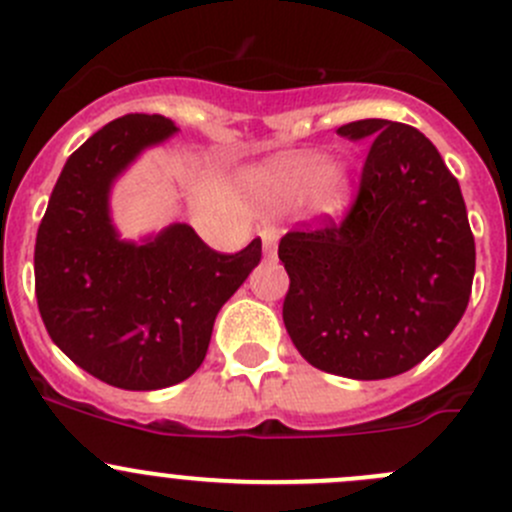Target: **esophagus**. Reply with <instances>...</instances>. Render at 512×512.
I'll return each mask as SVG.
<instances>
[{"label": "esophagus", "instance_id": "1", "mask_svg": "<svg viewBox=\"0 0 512 512\" xmlns=\"http://www.w3.org/2000/svg\"><path fill=\"white\" fill-rule=\"evenodd\" d=\"M260 237H262V247H265V255H272L277 247V240H280V232H277L275 227H262Z\"/></svg>", "mask_w": 512, "mask_h": 512}]
</instances>
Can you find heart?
Masks as SVG:
<instances>
[{
  "instance_id": "b5f03b06",
  "label": "heart",
  "mask_w": 512,
  "mask_h": 512,
  "mask_svg": "<svg viewBox=\"0 0 512 512\" xmlns=\"http://www.w3.org/2000/svg\"><path fill=\"white\" fill-rule=\"evenodd\" d=\"M240 188L260 210L275 213L302 200L309 213H344L352 203V173L342 160H324L319 153H287L245 170Z\"/></svg>"
}]
</instances>
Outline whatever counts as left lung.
<instances>
[{
    "instance_id": "obj_1",
    "label": "left lung",
    "mask_w": 512,
    "mask_h": 512,
    "mask_svg": "<svg viewBox=\"0 0 512 512\" xmlns=\"http://www.w3.org/2000/svg\"><path fill=\"white\" fill-rule=\"evenodd\" d=\"M371 141L342 223L324 218L280 240L289 275L282 319L312 366L374 381L421 364L461 322L476 242L461 185L414 126L364 118L337 128Z\"/></svg>"
}]
</instances>
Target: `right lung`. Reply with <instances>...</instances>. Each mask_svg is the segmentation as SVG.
Returning a JSON list of instances; mask_svg holds the SVG:
<instances>
[{"label": "right lung", "mask_w": 512, "mask_h": 512, "mask_svg": "<svg viewBox=\"0 0 512 512\" xmlns=\"http://www.w3.org/2000/svg\"><path fill=\"white\" fill-rule=\"evenodd\" d=\"M175 133L158 113L106 123L66 160L36 232V302L51 342L116 389L156 391L193 376L215 317L262 257L260 237L223 255L185 223L123 240L113 183Z\"/></svg>", "instance_id": "right-lung-1"}]
</instances>
